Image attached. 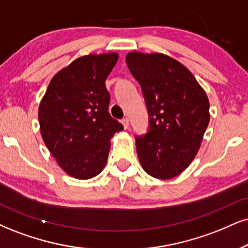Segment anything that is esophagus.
Listing matches in <instances>:
<instances>
[{
	"instance_id": "34e87169",
	"label": "esophagus",
	"mask_w": 248,
	"mask_h": 248,
	"mask_svg": "<svg viewBox=\"0 0 248 248\" xmlns=\"http://www.w3.org/2000/svg\"><path fill=\"white\" fill-rule=\"evenodd\" d=\"M122 124H123V126L125 127V129H127V127H129V125H130V122H129V118H123L122 119Z\"/></svg>"
}]
</instances>
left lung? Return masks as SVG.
<instances>
[{
  "label": "left lung",
  "instance_id": "left-lung-1",
  "mask_svg": "<svg viewBox=\"0 0 248 248\" xmlns=\"http://www.w3.org/2000/svg\"><path fill=\"white\" fill-rule=\"evenodd\" d=\"M126 63L141 86L151 123L147 134L136 139L139 161L149 176L171 179L197 156L210 119L208 96L168 55L131 51Z\"/></svg>",
  "mask_w": 248,
  "mask_h": 248
}]
</instances>
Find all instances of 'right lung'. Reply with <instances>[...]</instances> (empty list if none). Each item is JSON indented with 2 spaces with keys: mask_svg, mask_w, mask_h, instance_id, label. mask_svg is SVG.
Listing matches in <instances>:
<instances>
[{
  "mask_svg": "<svg viewBox=\"0 0 248 248\" xmlns=\"http://www.w3.org/2000/svg\"><path fill=\"white\" fill-rule=\"evenodd\" d=\"M117 61V53L78 57L54 76L40 102L42 140L73 178L99 175L111 138L124 129L108 112L110 95L105 84Z\"/></svg>",
  "mask_w": 248,
  "mask_h": 248,
  "instance_id": "add662e5",
  "label": "right lung"
}]
</instances>
